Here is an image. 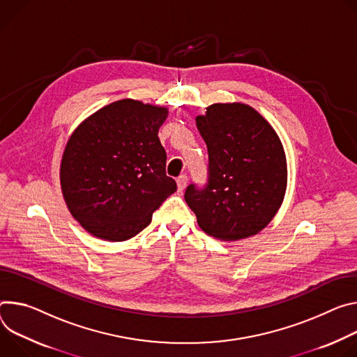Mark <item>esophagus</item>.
<instances>
[{
    "instance_id": "34e87169",
    "label": "esophagus",
    "mask_w": 357,
    "mask_h": 357,
    "mask_svg": "<svg viewBox=\"0 0 357 357\" xmlns=\"http://www.w3.org/2000/svg\"><path fill=\"white\" fill-rule=\"evenodd\" d=\"M185 185H187V176H180L178 178H177V188H178V191H183L184 188H185Z\"/></svg>"
}]
</instances>
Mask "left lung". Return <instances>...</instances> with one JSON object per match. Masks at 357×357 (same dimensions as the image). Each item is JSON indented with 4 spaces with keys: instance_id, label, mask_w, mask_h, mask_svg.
Masks as SVG:
<instances>
[{
    "instance_id": "1",
    "label": "left lung",
    "mask_w": 357,
    "mask_h": 357,
    "mask_svg": "<svg viewBox=\"0 0 357 357\" xmlns=\"http://www.w3.org/2000/svg\"><path fill=\"white\" fill-rule=\"evenodd\" d=\"M206 109L195 125L208 150V185H188L184 200L206 234L221 241L250 238L284 203L288 165L282 142L247 103H213Z\"/></svg>"
}]
</instances>
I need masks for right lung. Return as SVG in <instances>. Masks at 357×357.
<instances>
[{
    "instance_id": "right-lung-1",
    "label": "right lung",
    "mask_w": 357,
    "mask_h": 357,
    "mask_svg": "<svg viewBox=\"0 0 357 357\" xmlns=\"http://www.w3.org/2000/svg\"><path fill=\"white\" fill-rule=\"evenodd\" d=\"M167 116L166 106L121 99L69 136L59 167L62 195L72 217L96 238H133L177 190L158 139Z\"/></svg>"
}]
</instances>
